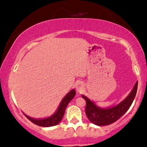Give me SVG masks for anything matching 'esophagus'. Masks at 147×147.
<instances>
[{"label": "esophagus", "mask_w": 147, "mask_h": 147, "mask_svg": "<svg viewBox=\"0 0 147 147\" xmlns=\"http://www.w3.org/2000/svg\"><path fill=\"white\" fill-rule=\"evenodd\" d=\"M76 90L78 92H81L83 90V88H84V85H83L82 82H81V81H79V82L76 83Z\"/></svg>", "instance_id": "1"}]
</instances>
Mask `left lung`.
I'll list each match as a JSON object with an SVG mask.
<instances>
[{
    "instance_id": "8db88e82",
    "label": "left lung",
    "mask_w": 147,
    "mask_h": 147,
    "mask_svg": "<svg viewBox=\"0 0 147 147\" xmlns=\"http://www.w3.org/2000/svg\"><path fill=\"white\" fill-rule=\"evenodd\" d=\"M138 81L135 83L131 91L127 97L116 106L100 108L93 101L82 94L81 96L86 101L85 113L89 120L94 125L98 126L110 125L116 121L127 111L136 95Z\"/></svg>"
}]
</instances>
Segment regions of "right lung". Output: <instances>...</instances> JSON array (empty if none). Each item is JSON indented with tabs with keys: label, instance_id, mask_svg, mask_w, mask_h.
Instances as JSON below:
<instances>
[{
	"label": "right lung",
	"instance_id": "right-lung-1",
	"mask_svg": "<svg viewBox=\"0 0 147 147\" xmlns=\"http://www.w3.org/2000/svg\"><path fill=\"white\" fill-rule=\"evenodd\" d=\"M76 95L75 89H72L67 93L64 98H62V101L60 103L59 107H58L56 111L52 115V116L47 117L45 118L36 119L31 118L27 116L26 114H24L28 119H29L31 122L36 124V125L41 126V127H51V126L56 125L59 123L64 116L65 110L67 107L69 102L74 98Z\"/></svg>",
	"mask_w": 147,
	"mask_h": 147
}]
</instances>
